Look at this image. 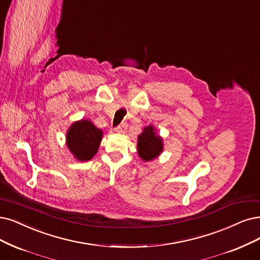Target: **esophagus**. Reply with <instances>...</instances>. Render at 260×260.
<instances>
[{
	"label": "esophagus",
	"instance_id": "1",
	"mask_svg": "<svg viewBox=\"0 0 260 260\" xmlns=\"http://www.w3.org/2000/svg\"><path fill=\"white\" fill-rule=\"evenodd\" d=\"M126 128H127V124L126 123H121L120 125H118V126L114 128V131L117 133H124L125 131H126Z\"/></svg>",
	"mask_w": 260,
	"mask_h": 260
}]
</instances>
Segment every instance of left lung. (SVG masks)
<instances>
[{"mask_svg": "<svg viewBox=\"0 0 260 260\" xmlns=\"http://www.w3.org/2000/svg\"><path fill=\"white\" fill-rule=\"evenodd\" d=\"M138 154L146 161L155 158L162 151L161 138L155 135L153 126H148L138 136Z\"/></svg>", "mask_w": 260, "mask_h": 260, "instance_id": "8db88e82", "label": "left lung"}]
</instances>
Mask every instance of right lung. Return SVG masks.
I'll return each instance as SVG.
<instances>
[{"label":"right lung","instance_id":"1","mask_svg":"<svg viewBox=\"0 0 260 260\" xmlns=\"http://www.w3.org/2000/svg\"><path fill=\"white\" fill-rule=\"evenodd\" d=\"M103 132L88 121L75 122L67 132L66 142L74 156L79 160H89L98 152Z\"/></svg>","mask_w":260,"mask_h":260}]
</instances>
